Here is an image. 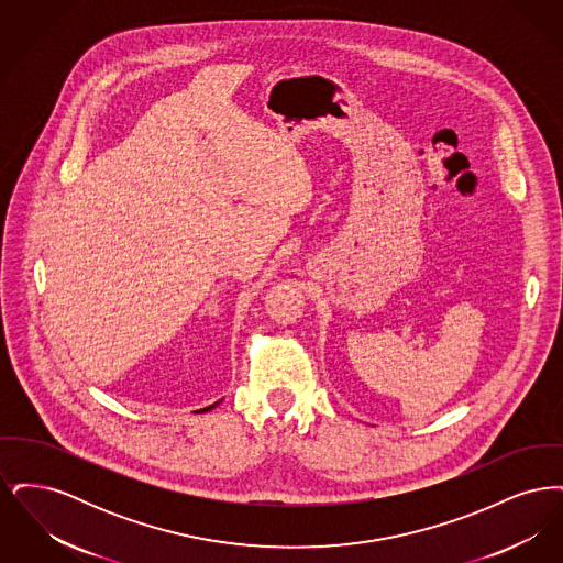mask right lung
I'll return each mask as SVG.
<instances>
[{
    "label": "right lung",
    "mask_w": 563,
    "mask_h": 563,
    "mask_svg": "<svg viewBox=\"0 0 563 563\" xmlns=\"http://www.w3.org/2000/svg\"><path fill=\"white\" fill-rule=\"evenodd\" d=\"M214 405H209V407H205V409H200V413H205V411H211L213 409Z\"/></svg>",
    "instance_id": "obj_1"
}]
</instances>
